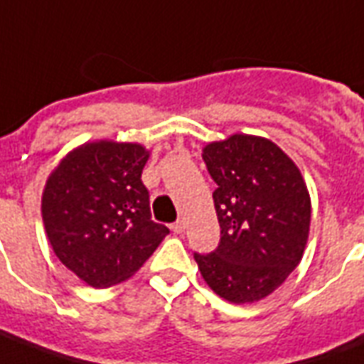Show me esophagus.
Here are the masks:
<instances>
[{
    "label": "esophagus",
    "instance_id": "34e87169",
    "mask_svg": "<svg viewBox=\"0 0 364 364\" xmlns=\"http://www.w3.org/2000/svg\"><path fill=\"white\" fill-rule=\"evenodd\" d=\"M171 230H173V233H183V231H185V222H183V220H177L175 223H171Z\"/></svg>",
    "mask_w": 364,
    "mask_h": 364
}]
</instances>
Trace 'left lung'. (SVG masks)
<instances>
[{"label": "left lung", "mask_w": 364, "mask_h": 364, "mask_svg": "<svg viewBox=\"0 0 364 364\" xmlns=\"http://www.w3.org/2000/svg\"><path fill=\"white\" fill-rule=\"evenodd\" d=\"M203 160L216 181L222 239L195 260L212 291L230 303H257L284 284L303 258L311 195L297 164L270 139L235 133L208 142Z\"/></svg>", "instance_id": "1"}]
</instances>
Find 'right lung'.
I'll return each instance as SVG.
<instances>
[{
	"instance_id": "obj_1",
	"label": "right lung",
	"mask_w": 364,
	"mask_h": 364,
	"mask_svg": "<svg viewBox=\"0 0 364 364\" xmlns=\"http://www.w3.org/2000/svg\"><path fill=\"white\" fill-rule=\"evenodd\" d=\"M150 150L92 141L67 152L46 181L42 220L61 264L102 289L133 276L169 230L150 220L141 175Z\"/></svg>"
}]
</instances>
